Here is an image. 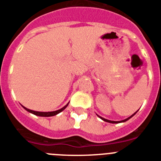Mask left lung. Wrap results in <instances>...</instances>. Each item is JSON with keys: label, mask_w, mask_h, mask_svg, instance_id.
Returning <instances> with one entry per match:
<instances>
[{"label": "left lung", "mask_w": 161, "mask_h": 161, "mask_svg": "<svg viewBox=\"0 0 161 161\" xmlns=\"http://www.w3.org/2000/svg\"><path fill=\"white\" fill-rule=\"evenodd\" d=\"M137 112V111H136ZM136 112H135L134 114H133V115H131V116L130 117H128V118H127V119H124V120H121V121H111V120H108V119H104V118H103V117H101V116H99V115H98V117H99V118L101 119H103V121H105V122H108V123H111V124H119V123H124V122H126V121H127V120H128L129 119H131V117L133 116V115H136Z\"/></svg>", "instance_id": "left-lung-1"}]
</instances>
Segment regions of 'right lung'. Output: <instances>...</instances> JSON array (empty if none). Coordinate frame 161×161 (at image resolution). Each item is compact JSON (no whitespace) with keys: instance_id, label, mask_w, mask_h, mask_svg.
Masks as SVG:
<instances>
[{"instance_id":"right-lung-1","label":"right lung","mask_w":161,"mask_h":161,"mask_svg":"<svg viewBox=\"0 0 161 161\" xmlns=\"http://www.w3.org/2000/svg\"><path fill=\"white\" fill-rule=\"evenodd\" d=\"M68 104H69V103H68L67 104H66V106H64L63 108H61V109L59 110H57V111H48V112H42V111H33V110H30V109H28V108H25V107H23V108H25V109L27 111H29V112L32 113V114H34V115H37V116H42V117H50V116H53V115H58V113L62 112V111H63L64 109H66V108L68 106Z\"/></svg>"}]
</instances>
